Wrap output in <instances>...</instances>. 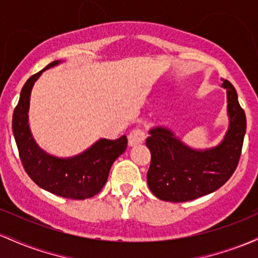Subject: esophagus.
<instances>
[{
	"label": "esophagus",
	"instance_id": "esophagus-1",
	"mask_svg": "<svg viewBox=\"0 0 258 258\" xmlns=\"http://www.w3.org/2000/svg\"><path fill=\"white\" fill-rule=\"evenodd\" d=\"M144 138H146V135H144V131L142 128H135L133 131L128 135V146L135 147L137 144L143 143Z\"/></svg>",
	"mask_w": 258,
	"mask_h": 258
}]
</instances>
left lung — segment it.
<instances>
[{"mask_svg": "<svg viewBox=\"0 0 258 258\" xmlns=\"http://www.w3.org/2000/svg\"><path fill=\"white\" fill-rule=\"evenodd\" d=\"M227 112L229 126L218 146L198 150L183 143L167 127L150 128L147 147L152 154L147 180L160 200L183 203L221 188L238 166L246 132V116L235 88L227 80Z\"/></svg>", "mask_w": 258, "mask_h": 258, "instance_id": "left-lung-1", "label": "left lung"}]
</instances>
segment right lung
Instances as JSON below:
<instances>
[{"label":"right lung","instance_id":"1","mask_svg":"<svg viewBox=\"0 0 258 258\" xmlns=\"http://www.w3.org/2000/svg\"><path fill=\"white\" fill-rule=\"evenodd\" d=\"M60 63V60L52 61L25 82L14 109L12 128L23 166L38 186L67 199L84 200L102 190L111 165L126 150L127 138L126 136L115 141L102 138L72 158H58L37 146L29 126L31 90L44 70Z\"/></svg>","mask_w":258,"mask_h":258}]
</instances>
